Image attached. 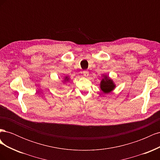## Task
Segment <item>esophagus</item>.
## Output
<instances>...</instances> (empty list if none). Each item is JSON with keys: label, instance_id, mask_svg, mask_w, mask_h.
Instances as JSON below:
<instances>
[{"label": "esophagus", "instance_id": "34e87169", "mask_svg": "<svg viewBox=\"0 0 160 160\" xmlns=\"http://www.w3.org/2000/svg\"><path fill=\"white\" fill-rule=\"evenodd\" d=\"M83 76L88 77L89 76V72L88 71H83Z\"/></svg>", "mask_w": 160, "mask_h": 160}]
</instances>
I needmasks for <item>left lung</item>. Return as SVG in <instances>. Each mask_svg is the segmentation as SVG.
I'll return each mask as SVG.
<instances>
[{
	"label": "left lung",
	"instance_id": "left-lung-1",
	"mask_svg": "<svg viewBox=\"0 0 160 160\" xmlns=\"http://www.w3.org/2000/svg\"><path fill=\"white\" fill-rule=\"evenodd\" d=\"M103 78L100 83V88L105 94L109 93L115 88L113 81L107 75H103Z\"/></svg>",
	"mask_w": 160,
	"mask_h": 160
}]
</instances>
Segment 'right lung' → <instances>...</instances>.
<instances>
[{
  "instance_id": "1",
  "label": "right lung",
  "mask_w": 160,
  "mask_h": 160,
  "mask_svg": "<svg viewBox=\"0 0 160 160\" xmlns=\"http://www.w3.org/2000/svg\"><path fill=\"white\" fill-rule=\"evenodd\" d=\"M69 81V77H68V76H65V77H64V80L62 81H63L64 83H65V82Z\"/></svg>"
}]
</instances>
